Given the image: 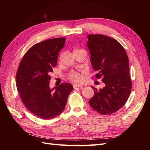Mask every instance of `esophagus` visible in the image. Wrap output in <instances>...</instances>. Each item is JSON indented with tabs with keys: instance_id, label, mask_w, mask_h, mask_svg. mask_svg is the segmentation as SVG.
Instances as JSON below:
<instances>
[{
	"instance_id": "esophagus-1",
	"label": "esophagus",
	"mask_w": 150,
	"mask_h": 150,
	"mask_svg": "<svg viewBox=\"0 0 150 150\" xmlns=\"http://www.w3.org/2000/svg\"><path fill=\"white\" fill-rule=\"evenodd\" d=\"M82 85H80V84H75L73 86L74 88H82Z\"/></svg>"
}]
</instances>
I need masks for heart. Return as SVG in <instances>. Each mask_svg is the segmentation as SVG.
<instances>
[{
	"label": "heart",
	"instance_id": "b5f03b06",
	"mask_svg": "<svg viewBox=\"0 0 150 150\" xmlns=\"http://www.w3.org/2000/svg\"><path fill=\"white\" fill-rule=\"evenodd\" d=\"M83 51V50H79V49H76L74 50V51ZM69 79L72 82L75 83H82L84 79V76L82 73H79V72H72L69 75Z\"/></svg>",
	"mask_w": 150,
	"mask_h": 150
}]
</instances>
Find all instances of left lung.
<instances>
[{
  "label": "left lung",
  "instance_id": "1",
  "mask_svg": "<svg viewBox=\"0 0 150 150\" xmlns=\"http://www.w3.org/2000/svg\"><path fill=\"white\" fill-rule=\"evenodd\" d=\"M87 46L97 79L102 78L103 89L94 87L89 105L103 115L112 114L123 106L131 91L129 60L124 47L116 39L102 34L88 35Z\"/></svg>",
  "mask_w": 150,
  "mask_h": 150
}]
</instances>
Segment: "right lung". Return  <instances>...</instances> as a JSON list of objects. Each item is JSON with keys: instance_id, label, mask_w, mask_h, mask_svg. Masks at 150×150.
I'll return each instance as SVG.
<instances>
[{"instance_id": "right-lung-1", "label": "right lung", "mask_w": 150, "mask_h": 150, "mask_svg": "<svg viewBox=\"0 0 150 150\" xmlns=\"http://www.w3.org/2000/svg\"><path fill=\"white\" fill-rule=\"evenodd\" d=\"M65 42L66 38H60L34 44L24 54L18 67V92L25 107L39 118L50 120L59 115L73 89V86L69 83L49 88L50 74L57 65L59 52Z\"/></svg>"}]
</instances>
